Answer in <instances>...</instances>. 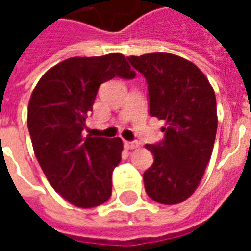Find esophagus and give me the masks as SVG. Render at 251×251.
Masks as SVG:
<instances>
[{
    "label": "esophagus",
    "instance_id": "34e87169",
    "mask_svg": "<svg viewBox=\"0 0 251 251\" xmlns=\"http://www.w3.org/2000/svg\"><path fill=\"white\" fill-rule=\"evenodd\" d=\"M126 149H136V148L140 147V142L137 141H125L124 142Z\"/></svg>",
    "mask_w": 251,
    "mask_h": 251
}]
</instances>
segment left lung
I'll return each mask as SVG.
<instances>
[{"label":"left lung","instance_id":"obj_1","mask_svg":"<svg viewBox=\"0 0 251 251\" xmlns=\"http://www.w3.org/2000/svg\"><path fill=\"white\" fill-rule=\"evenodd\" d=\"M127 60L147 79L151 115L165 121L163 141L147 145L154 161L144 172L145 191L157 203L177 204L194 194L210 161L218 126L214 88L184 57L156 52Z\"/></svg>","mask_w":251,"mask_h":251}]
</instances>
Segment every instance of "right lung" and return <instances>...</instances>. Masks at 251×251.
<instances>
[{
  "mask_svg": "<svg viewBox=\"0 0 251 251\" xmlns=\"http://www.w3.org/2000/svg\"><path fill=\"white\" fill-rule=\"evenodd\" d=\"M115 76H136L121 53L70 57L48 70L30 95L28 129L36 158L57 194L80 208L109 200L121 161L120 137H83L99 86Z\"/></svg>",
  "mask_w": 251,
  "mask_h": 251,
  "instance_id": "1",
  "label": "right lung"
}]
</instances>
